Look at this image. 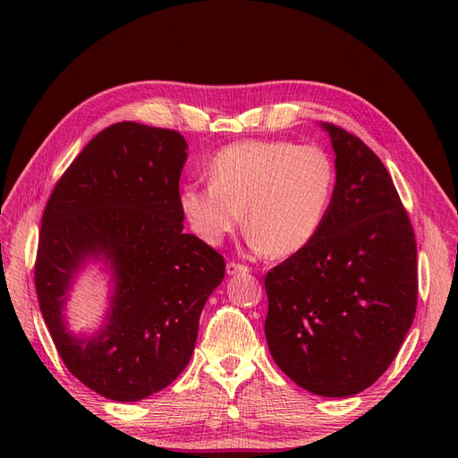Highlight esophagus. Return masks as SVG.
Wrapping results in <instances>:
<instances>
[{
    "label": "esophagus",
    "mask_w": 458,
    "mask_h": 458,
    "mask_svg": "<svg viewBox=\"0 0 458 458\" xmlns=\"http://www.w3.org/2000/svg\"><path fill=\"white\" fill-rule=\"evenodd\" d=\"M248 266L239 261H227V275H237V273H248Z\"/></svg>",
    "instance_id": "esophagus-1"
}]
</instances>
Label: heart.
<instances>
[{
	"instance_id": "obj_1",
	"label": "heart",
	"mask_w": 458,
	"mask_h": 458,
	"mask_svg": "<svg viewBox=\"0 0 458 458\" xmlns=\"http://www.w3.org/2000/svg\"><path fill=\"white\" fill-rule=\"evenodd\" d=\"M210 182H189L179 208L210 244L241 225L256 250L283 258L303 250L321 231L336 187L335 162L315 145L242 141L219 148Z\"/></svg>"
}]
</instances>
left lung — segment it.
<instances>
[{
	"label": "left lung",
	"instance_id": "left-lung-1",
	"mask_svg": "<svg viewBox=\"0 0 458 458\" xmlns=\"http://www.w3.org/2000/svg\"><path fill=\"white\" fill-rule=\"evenodd\" d=\"M336 187L317 237L266 275L273 361L303 390L348 397L392 365L417 311V241L390 174L335 123Z\"/></svg>",
	"mask_w": 458,
	"mask_h": 458
}]
</instances>
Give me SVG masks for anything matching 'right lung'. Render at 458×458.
Here are the masks:
<instances>
[{
	"label": "right lung",
	"instance_id": "add662e5",
	"mask_svg": "<svg viewBox=\"0 0 458 458\" xmlns=\"http://www.w3.org/2000/svg\"><path fill=\"white\" fill-rule=\"evenodd\" d=\"M185 160L179 131L113 123L68 165L41 217L39 311L66 369L113 401L145 399L182 374L204 303L224 281V256L183 231ZM88 259L107 263L115 293L104 327L78 339L65 330L62 310Z\"/></svg>",
	"mask_w": 458,
	"mask_h": 458
}]
</instances>
